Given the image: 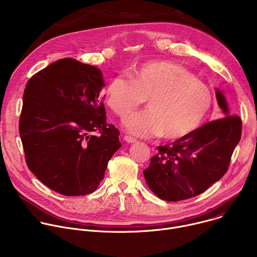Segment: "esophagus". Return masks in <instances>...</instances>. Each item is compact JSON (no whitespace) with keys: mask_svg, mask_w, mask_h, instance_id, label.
I'll use <instances>...</instances> for the list:
<instances>
[{"mask_svg":"<svg viewBox=\"0 0 257 257\" xmlns=\"http://www.w3.org/2000/svg\"><path fill=\"white\" fill-rule=\"evenodd\" d=\"M124 139H125V141L128 142V143H134V142L137 141L135 138H133V137H131V136H129V135H126V136L124 137Z\"/></svg>","mask_w":257,"mask_h":257,"instance_id":"esophagus-1","label":"esophagus"}]
</instances>
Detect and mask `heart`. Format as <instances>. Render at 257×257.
Wrapping results in <instances>:
<instances>
[{"mask_svg": "<svg viewBox=\"0 0 257 257\" xmlns=\"http://www.w3.org/2000/svg\"><path fill=\"white\" fill-rule=\"evenodd\" d=\"M148 98L149 107L125 119L126 130L138 137L162 136L180 140L191 134L209 112L212 95L186 68L166 61L135 67L131 78L113 77L105 88V101L120 118Z\"/></svg>", "mask_w": 257, "mask_h": 257, "instance_id": "heart-1", "label": "heart"}]
</instances>
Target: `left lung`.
Here are the masks:
<instances>
[{"label": "left lung", "instance_id": "left-lung-1", "mask_svg": "<svg viewBox=\"0 0 257 257\" xmlns=\"http://www.w3.org/2000/svg\"><path fill=\"white\" fill-rule=\"evenodd\" d=\"M225 118L195 129L185 138L158 148L143 171L150 189L161 199L179 201L197 196L221 179L241 138L242 121L230 114L228 102L215 89Z\"/></svg>", "mask_w": 257, "mask_h": 257}]
</instances>
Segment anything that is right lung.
<instances>
[{
	"mask_svg": "<svg viewBox=\"0 0 257 257\" xmlns=\"http://www.w3.org/2000/svg\"><path fill=\"white\" fill-rule=\"evenodd\" d=\"M103 86L98 68L71 58L54 62L26 84L19 121L26 164L60 194L95 191L121 148L119 130L105 122Z\"/></svg>",
	"mask_w": 257,
	"mask_h": 257,
	"instance_id": "obj_1",
	"label": "right lung"
}]
</instances>
